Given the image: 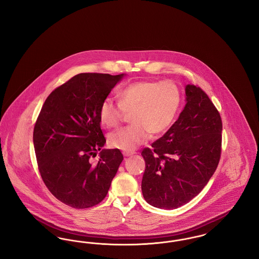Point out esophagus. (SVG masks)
Masks as SVG:
<instances>
[{
	"label": "esophagus",
	"mask_w": 259,
	"mask_h": 259,
	"mask_svg": "<svg viewBox=\"0 0 259 259\" xmlns=\"http://www.w3.org/2000/svg\"><path fill=\"white\" fill-rule=\"evenodd\" d=\"M134 153H135L134 151H123V155L124 156H126V157L131 156V155H133Z\"/></svg>",
	"instance_id": "34e87169"
}]
</instances>
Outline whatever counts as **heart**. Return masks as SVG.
I'll return each mask as SVG.
<instances>
[{
	"label": "heart",
	"instance_id": "b5f03b06",
	"mask_svg": "<svg viewBox=\"0 0 259 259\" xmlns=\"http://www.w3.org/2000/svg\"><path fill=\"white\" fill-rule=\"evenodd\" d=\"M118 102L111 97L102 101L99 109L101 123L116 128L123 120L125 112H131L132 125L109 136L111 148L133 151L146 143L150 133L157 135L172 125L181 106V92L172 81L140 80L132 82L118 93Z\"/></svg>",
	"mask_w": 259,
	"mask_h": 259
}]
</instances>
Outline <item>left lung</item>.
<instances>
[{
  "label": "left lung",
  "mask_w": 259,
  "mask_h": 259,
  "mask_svg": "<svg viewBox=\"0 0 259 259\" xmlns=\"http://www.w3.org/2000/svg\"><path fill=\"white\" fill-rule=\"evenodd\" d=\"M186 104L178 120L152 148L143 149L142 191L149 205L177 209L197 196L218 168L222 154V117L196 85L185 87Z\"/></svg>",
  "instance_id": "1"
}]
</instances>
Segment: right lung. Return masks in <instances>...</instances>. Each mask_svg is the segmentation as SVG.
<instances>
[{"instance_id": "add662e5", "label": "right lung", "mask_w": 259, "mask_h": 259, "mask_svg": "<svg viewBox=\"0 0 259 259\" xmlns=\"http://www.w3.org/2000/svg\"><path fill=\"white\" fill-rule=\"evenodd\" d=\"M123 75L76 74L50 93L37 116L38 171L52 195L74 209L101 203L123 160L119 149H102L106 139L99 118L102 101Z\"/></svg>"}]
</instances>
